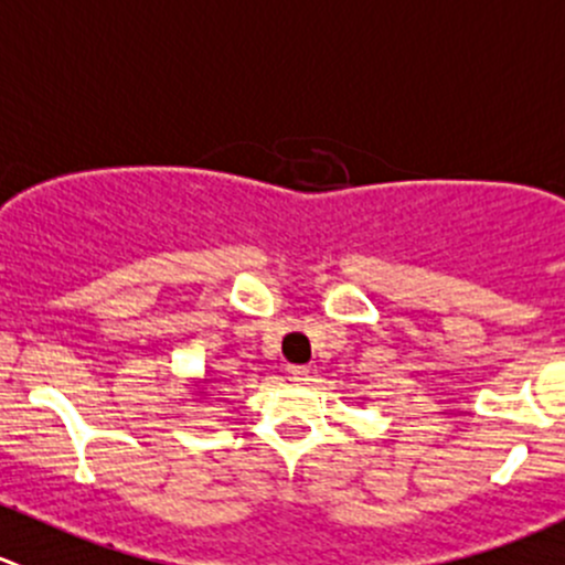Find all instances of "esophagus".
Segmentation results:
<instances>
[{
	"label": "esophagus",
	"instance_id": "esophagus-1",
	"mask_svg": "<svg viewBox=\"0 0 565 565\" xmlns=\"http://www.w3.org/2000/svg\"><path fill=\"white\" fill-rule=\"evenodd\" d=\"M287 377H289V381H292V383H303L306 377H309V370H306L303 364H289V366H287Z\"/></svg>",
	"mask_w": 565,
	"mask_h": 565
}]
</instances>
